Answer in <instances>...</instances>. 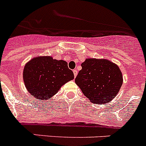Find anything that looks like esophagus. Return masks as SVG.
<instances>
[{
  "mask_svg": "<svg viewBox=\"0 0 146 146\" xmlns=\"http://www.w3.org/2000/svg\"><path fill=\"white\" fill-rule=\"evenodd\" d=\"M73 73H74V77H76V76L77 75V73H78V72H77V71L76 70V69H74V70L73 71Z\"/></svg>",
  "mask_w": 146,
  "mask_h": 146,
  "instance_id": "obj_1",
  "label": "esophagus"
}]
</instances>
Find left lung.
<instances>
[{
    "label": "left lung",
    "instance_id": "8db88e82",
    "mask_svg": "<svg viewBox=\"0 0 146 146\" xmlns=\"http://www.w3.org/2000/svg\"><path fill=\"white\" fill-rule=\"evenodd\" d=\"M75 78L82 94L94 104L112 101L123 84L122 72L117 64L108 59L86 58Z\"/></svg>",
    "mask_w": 146,
    "mask_h": 146
}]
</instances>
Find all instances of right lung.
<instances>
[{
  "mask_svg": "<svg viewBox=\"0 0 146 146\" xmlns=\"http://www.w3.org/2000/svg\"><path fill=\"white\" fill-rule=\"evenodd\" d=\"M23 77L28 93L37 100L44 102L74 76L65 60H58L52 56H37L26 63Z\"/></svg>",
  "mask_w": 146,
  "mask_h": 146,
  "instance_id": "obj_1",
  "label": "right lung"
}]
</instances>
